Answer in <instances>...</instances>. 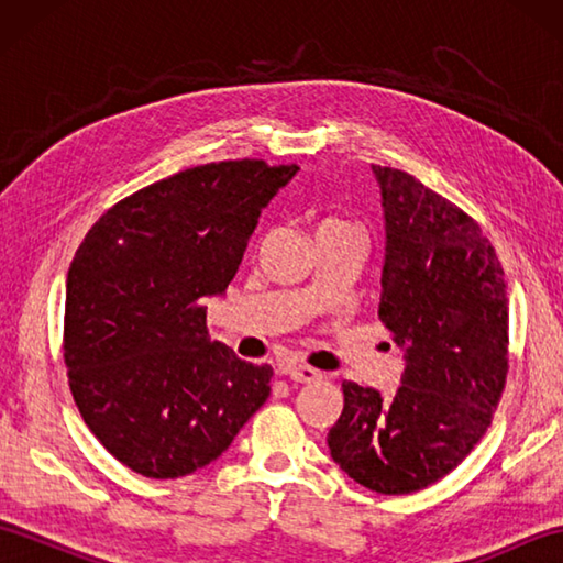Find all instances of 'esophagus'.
<instances>
[{"label": "esophagus", "mask_w": 563, "mask_h": 563, "mask_svg": "<svg viewBox=\"0 0 563 563\" xmlns=\"http://www.w3.org/2000/svg\"><path fill=\"white\" fill-rule=\"evenodd\" d=\"M285 375H288L292 382H300V385H309V382H317L321 379V373L314 367L309 365H290L288 369H283Z\"/></svg>", "instance_id": "esophagus-1"}]
</instances>
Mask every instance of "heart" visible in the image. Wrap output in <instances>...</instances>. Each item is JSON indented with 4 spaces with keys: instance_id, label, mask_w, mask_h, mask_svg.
<instances>
[{
    "instance_id": "b5f03b06",
    "label": "heart",
    "mask_w": 563,
    "mask_h": 563,
    "mask_svg": "<svg viewBox=\"0 0 563 563\" xmlns=\"http://www.w3.org/2000/svg\"><path fill=\"white\" fill-rule=\"evenodd\" d=\"M319 227H349V224L341 222V220H324Z\"/></svg>"
}]
</instances>
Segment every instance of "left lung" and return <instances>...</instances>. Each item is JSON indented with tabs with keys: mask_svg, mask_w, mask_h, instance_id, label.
<instances>
[{
	"mask_svg": "<svg viewBox=\"0 0 563 563\" xmlns=\"http://www.w3.org/2000/svg\"><path fill=\"white\" fill-rule=\"evenodd\" d=\"M385 210L379 319L404 351L394 399L343 382L331 457L369 492L450 474L492 426L508 375V285L470 214L418 178L373 166Z\"/></svg>",
	"mask_w": 563,
	"mask_h": 563,
	"instance_id": "8db88e82",
	"label": "left lung"
}]
</instances>
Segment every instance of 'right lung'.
Listing matches in <instances>:
<instances>
[{"instance_id":"obj_1","label":"right lung","mask_w":563,"mask_h":563,"mask_svg":"<svg viewBox=\"0 0 563 563\" xmlns=\"http://www.w3.org/2000/svg\"><path fill=\"white\" fill-rule=\"evenodd\" d=\"M300 166H194L106 210L67 273L65 365L77 409L118 462L178 479L218 460L271 394V365L208 339L261 210Z\"/></svg>"}]
</instances>
